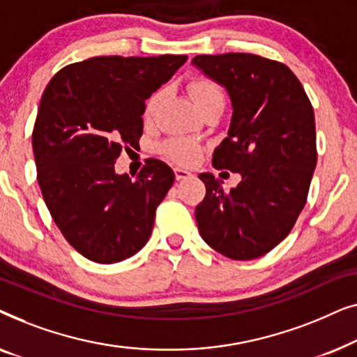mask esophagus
I'll list each match as a JSON object with an SVG mask.
<instances>
[{
	"label": "esophagus",
	"mask_w": 357,
	"mask_h": 357,
	"mask_svg": "<svg viewBox=\"0 0 357 357\" xmlns=\"http://www.w3.org/2000/svg\"><path fill=\"white\" fill-rule=\"evenodd\" d=\"M192 177V172H188V170H183V169H175V178L178 180H185V178H190Z\"/></svg>",
	"instance_id": "esophagus-1"
}]
</instances>
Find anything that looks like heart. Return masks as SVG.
I'll return each mask as SVG.
<instances>
[{"label": "heart", "instance_id": "heart-1", "mask_svg": "<svg viewBox=\"0 0 357 357\" xmlns=\"http://www.w3.org/2000/svg\"><path fill=\"white\" fill-rule=\"evenodd\" d=\"M190 94H192V99L197 105L199 112H203L208 107L213 104H218V102H224V94L216 82L211 79H204V77H198V79H193L188 86ZM164 99V91L154 92L153 96L149 97L148 102H146V116H153L155 112L159 110L160 104H162ZM165 153H167L170 158H172L175 162L178 164H193L195 160L199 158L202 154V148L195 143V141L190 139H170L167 144H165Z\"/></svg>", "mask_w": 357, "mask_h": 357}]
</instances>
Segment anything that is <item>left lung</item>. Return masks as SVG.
I'll return each instance as SVG.
<instances>
[{
	"mask_svg": "<svg viewBox=\"0 0 357 357\" xmlns=\"http://www.w3.org/2000/svg\"><path fill=\"white\" fill-rule=\"evenodd\" d=\"M192 63L227 91L232 119L213 165L241 174L224 192L204 172L195 209L199 236L221 255L253 260L284 241L307 202L317 164L315 116L286 65L252 53L198 55Z\"/></svg>",
	"mask_w": 357,
	"mask_h": 357,
	"instance_id": "8db88e82",
	"label": "left lung"
}]
</instances>
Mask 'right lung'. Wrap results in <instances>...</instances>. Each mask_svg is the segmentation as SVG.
Here are the masks:
<instances>
[{
  "instance_id": "add662e5",
  "label": "right lung",
  "mask_w": 357,
  "mask_h": 357,
  "mask_svg": "<svg viewBox=\"0 0 357 357\" xmlns=\"http://www.w3.org/2000/svg\"><path fill=\"white\" fill-rule=\"evenodd\" d=\"M187 55L94 56L56 73L32 131L38 187L73 248L96 263L133 257L149 241L175 174L148 159L135 180L115 172L121 148L143 135L144 102Z\"/></svg>"
}]
</instances>
